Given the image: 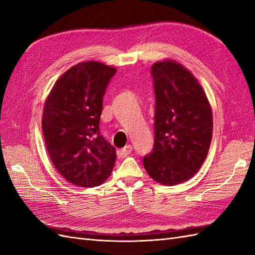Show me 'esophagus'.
<instances>
[{
  "instance_id": "esophagus-1",
  "label": "esophagus",
  "mask_w": 255,
  "mask_h": 255,
  "mask_svg": "<svg viewBox=\"0 0 255 255\" xmlns=\"http://www.w3.org/2000/svg\"><path fill=\"white\" fill-rule=\"evenodd\" d=\"M131 151H132L131 145L130 144H127V145H125L123 149L118 150V155L119 156H126V155H128L129 153H130Z\"/></svg>"
}]
</instances>
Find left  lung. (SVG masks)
<instances>
[{"label": "left lung", "mask_w": 255, "mask_h": 255, "mask_svg": "<svg viewBox=\"0 0 255 255\" xmlns=\"http://www.w3.org/2000/svg\"><path fill=\"white\" fill-rule=\"evenodd\" d=\"M155 93L154 147L143 158L152 180L173 186L195 175L208 154L213 112L193 73L171 59L151 68Z\"/></svg>", "instance_id": "obj_1"}]
</instances>
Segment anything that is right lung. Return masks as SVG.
Masks as SVG:
<instances>
[{
	"instance_id": "add662e5",
	"label": "right lung",
	"mask_w": 255,
	"mask_h": 255,
	"mask_svg": "<svg viewBox=\"0 0 255 255\" xmlns=\"http://www.w3.org/2000/svg\"><path fill=\"white\" fill-rule=\"evenodd\" d=\"M117 70L97 61L75 64L52 86L41 128L52 164L81 187L104 183L113 171L116 150L100 132L103 96Z\"/></svg>"
}]
</instances>
